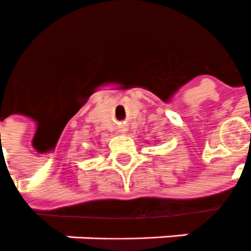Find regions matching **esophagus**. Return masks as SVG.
<instances>
[{
	"mask_svg": "<svg viewBox=\"0 0 251 251\" xmlns=\"http://www.w3.org/2000/svg\"><path fill=\"white\" fill-rule=\"evenodd\" d=\"M126 130H127V127H126L125 125H122L121 127H120V131H122V133H124V131H126Z\"/></svg>",
	"mask_w": 251,
	"mask_h": 251,
	"instance_id": "1",
	"label": "esophagus"
}]
</instances>
